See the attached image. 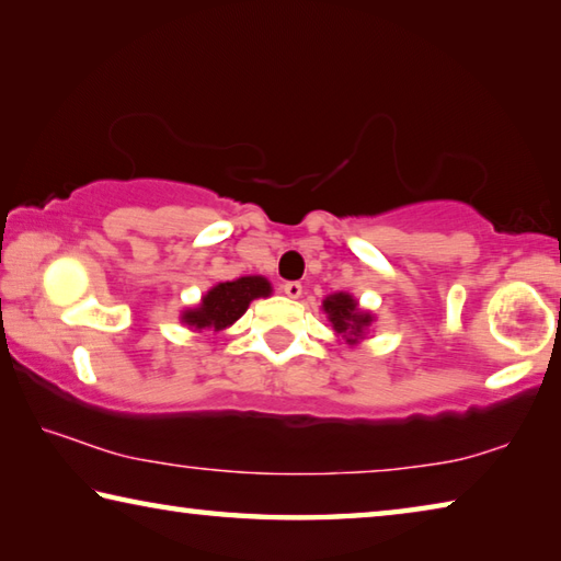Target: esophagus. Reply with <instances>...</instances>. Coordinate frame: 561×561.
Wrapping results in <instances>:
<instances>
[{"label": "esophagus", "instance_id": "34e87169", "mask_svg": "<svg viewBox=\"0 0 561 561\" xmlns=\"http://www.w3.org/2000/svg\"><path fill=\"white\" fill-rule=\"evenodd\" d=\"M284 294H287L289 299H299L301 297V284L299 282H284Z\"/></svg>", "mask_w": 561, "mask_h": 561}]
</instances>
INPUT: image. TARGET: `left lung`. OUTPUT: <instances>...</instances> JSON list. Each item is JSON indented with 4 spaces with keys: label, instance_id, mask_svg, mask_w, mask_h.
Listing matches in <instances>:
<instances>
[{
    "label": "left lung",
    "instance_id": "obj_1",
    "mask_svg": "<svg viewBox=\"0 0 561 561\" xmlns=\"http://www.w3.org/2000/svg\"><path fill=\"white\" fill-rule=\"evenodd\" d=\"M321 307H324L327 319L331 321V327H334L336 336L344 339L351 346L358 344V339H364L366 329L371 327L374 321V317L368 314V311L358 309V301L346 291L331 294Z\"/></svg>",
    "mask_w": 561,
    "mask_h": 561
}]
</instances>
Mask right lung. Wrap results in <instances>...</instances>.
Masks as SVG:
<instances>
[{"mask_svg":"<svg viewBox=\"0 0 561 561\" xmlns=\"http://www.w3.org/2000/svg\"><path fill=\"white\" fill-rule=\"evenodd\" d=\"M272 284L254 274L234 282H220L205 294L195 309L183 311V321L195 331H222L240 319L252 299L270 297Z\"/></svg>","mask_w":561,"mask_h":561,"instance_id":"1","label":"right lung"}]
</instances>
